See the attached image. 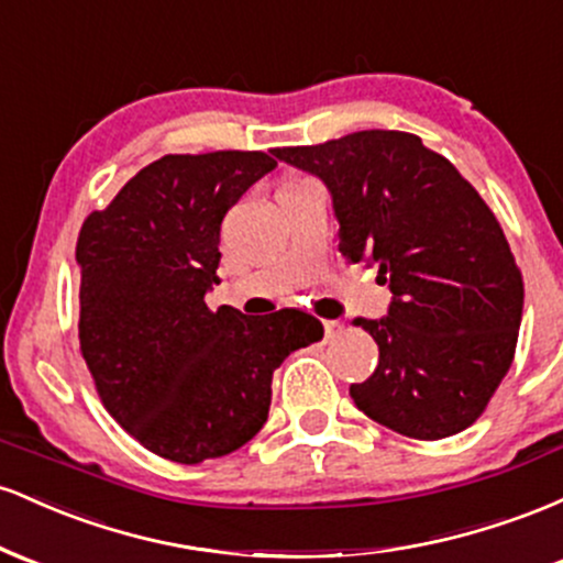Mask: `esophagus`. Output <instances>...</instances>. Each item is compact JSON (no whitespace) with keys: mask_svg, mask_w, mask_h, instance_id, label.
<instances>
[{"mask_svg":"<svg viewBox=\"0 0 563 563\" xmlns=\"http://www.w3.org/2000/svg\"><path fill=\"white\" fill-rule=\"evenodd\" d=\"M322 328H325V339H335V335L344 331L339 320H322Z\"/></svg>","mask_w":563,"mask_h":563,"instance_id":"1","label":"esophagus"}]
</instances>
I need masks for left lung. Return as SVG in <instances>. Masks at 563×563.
I'll return each instance as SVG.
<instances>
[{
    "label": "left lung",
    "instance_id": "8db88e82",
    "mask_svg": "<svg viewBox=\"0 0 563 563\" xmlns=\"http://www.w3.org/2000/svg\"><path fill=\"white\" fill-rule=\"evenodd\" d=\"M275 158L325 183L339 251L389 283V314L357 318L378 365L349 386L367 418L410 439L468 429L514 363L525 280L489 206L421 137L365 129Z\"/></svg>",
    "mask_w": 563,
    "mask_h": 563
}]
</instances>
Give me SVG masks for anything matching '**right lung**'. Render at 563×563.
<instances>
[{
  "label": "right lung",
  "mask_w": 563,
  "mask_h": 563,
  "mask_svg": "<svg viewBox=\"0 0 563 563\" xmlns=\"http://www.w3.org/2000/svg\"><path fill=\"white\" fill-rule=\"evenodd\" d=\"M275 166L262 151L164 156L81 224V357L106 410L166 461L243 448L267 421L273 373L322 339L299 309L249 318L203 301L224 214Z\"/></svg>",
  "instance_id": "1"
}]
</instances>
